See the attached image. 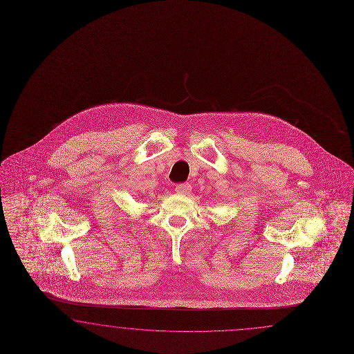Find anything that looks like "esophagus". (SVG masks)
I'll use <instances>...</instances> for the list:
<instances>
[{"label":"esophagus","instance_id":"esophagus-1","mask_svg":"<svg viewBox=\"0 0 354 354\" xmlns=\"http://www.w3.org/2000/svg\"><path fill=\"white\" fill-rule=\"evenodd\" d=\"M175 191L179 194H189L192 192V187L189 183H182L175 187Z\"/></svg>","mask_w":354,"mask_h":354}]
</instances>
